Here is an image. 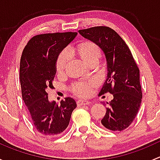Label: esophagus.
<instances>
[{
    "label": "esophagus",
    "mask_w": 160,
    "mask_h": 160,
    "mask_svg": "<svg viewBox=\"0 0 160 160\" xmlns=\"http://www.w3.org/2000/svg\"><path fill=\"white\" fill-rule=\"evenodd\" d=\"M90 104V101H83V100H79L77 101V106H82V105H88Z\"/></svg>",
    "instance_id": "esophagus-1"
}]
</instances>
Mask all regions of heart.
<instances>
[{
	"label": "heart",
	"instance_id": "b5f03b06",
	"mask_svg": "<svg viewBox=\"0 0 160 160\" xmlns=\"http://www.w3.org/2000/svg\"><path fill=\"white\" fill-rule=\"evenodd\" d=\"M77 52L80 57L88 63L98 62L101 56V49L97 43L92 41H83L78 44L77 47ZM70 59V50H62L56 61V70L57 73H62L65 70L67 64ZM97 85V81L93 79L90 80H80L73 83L71 87V91L79 98H87L91 93L92 88Z\"/></svg>",
	"mask_w": 160,
	"mask_h": 160
}]
</instances>
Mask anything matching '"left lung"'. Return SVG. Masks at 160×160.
I'll list each match as a JSON object with an SVG mask.
<instances>
[{
    "label": "left lung",
    "mask_w": 160,
    "mask_h": 160,
    "mask_svg": "<svg viewBox=\"0 0 160 160\" xmlns=\"http://www.w3.org/2000/svg\"><path fill=\"white\" fill-rule=\"evenodd\" d=\"M80 35L97 43L107 59L108 77L99 94L112 93L101 124L111 131L128 128L139 110L142 98L139 69L129 48L112 28L96 26L79 30Z\"/></svg>",
    "instance_id": "1"
}]
</instances>
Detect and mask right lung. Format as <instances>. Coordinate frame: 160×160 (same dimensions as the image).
Here are the masks:
<instances>
[{
	"instance_id": "obj_1",
	"label": "right lung",
	"mask_w": 160,
	"mask_h": 160,
	"mask_svg": "<svg viewBox=\"0 0 160 160\" xmlns=\"http://www.w3.org/2000/svg\"><path fill=\"white\" fill-rule=\"evenodd\" d=\"M77 32H56L35 35L22 52L20 83L22 99L36 130L43 136L60 135L68 126L76 101L66 98L60 104L49 102L48 88H52L57 56Z\"/></svg>"
}]
</instances>
